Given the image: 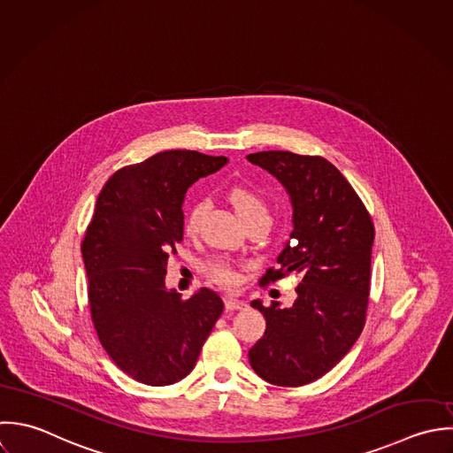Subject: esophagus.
<instances>
[{"label":"esophagus","mask_w":453,"mask_h":453,"mask_svg":"<svg viewBox=\"0 0 453 453\" xmlns=\"http://www.w3.org/2000/svg\"><path fill=\"white\" fill-rule=\"evenodd\" d=\"M225 307H226L228 311H241V309L246 307V302L237 301V299L228 297V299L225 301Z\"/></svg>","instance_id":"esophagus-1"}]
</instances>
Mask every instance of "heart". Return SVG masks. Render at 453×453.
<instances>
[{"instance_id":"obj_1","label":"heart","mask_w":453,"mask_h":453,"mask_svg":"<svg viewBox=\"0 0 453 453\" xmlns=\"http://www.w3.org/2000/svg\"><path fill=\"white\" fill-rule=\"evenodd\" d=\"M230 202L234 203L237 214L246 221L250 218H255V216H264V218H269V207L265 203V200L255 193L253 189L246 188V186H234L230 189ZM207 211V202L205 200H196L191 203V207L188 209L186 212V219H184V228L186 232L193 234L198 230V225L202 221V216L203 212ZM209 276L212 281L219 283V285H225V287H234L239 280L235 269L232 264L228 262H218V264H212L209 267Z\"/></svg>"}]
</instances>
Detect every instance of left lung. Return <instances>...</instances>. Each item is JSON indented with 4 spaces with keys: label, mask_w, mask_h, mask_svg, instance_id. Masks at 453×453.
Instances as JSON below:
<instances>
[{
    "label": "left lung",
    "mask_w": 453,
    "mask_h": 453,
    "mask_svg": "<svg viewBox=\"0 0 453 453\" xmlns=\"http://www.w3.org/2000/svg\"><path fill=\"white\" fill-rule=\"evenodd\" d=\"M246 157L278 177L294 205L292 242L260 283L301 276L292 307L251 302L267 328L250 349V364L267 383L302 387L339 364L365 325L374 225L353 186L325 157L290 151Z\"/></svg>",
    "instance_id": "left-lung-1"
}]
</instances>
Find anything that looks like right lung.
Returning a JSON list of instances; mask_svg holds the SVG:
<instances>
[{
  "instance_id": "obj_1",
  "label": "right lung",
  "mask_w": 453,
  "mask_h": 453,
  "mask_svg": "<svg viewBox=\"0 0 453 453\" xmlns=\"http://www.w3.org/2000/svg\"><path fill=\"white\" fill-rule=\"evenodd\" d=\"M228 163L175 150L127 165L102 188L81 250L96 335L130 378L165 387L186 378L223 301L209 288L191 299L165 288L168 253L182 241L188 188Z\"/></svg>"
}]
</instances>
